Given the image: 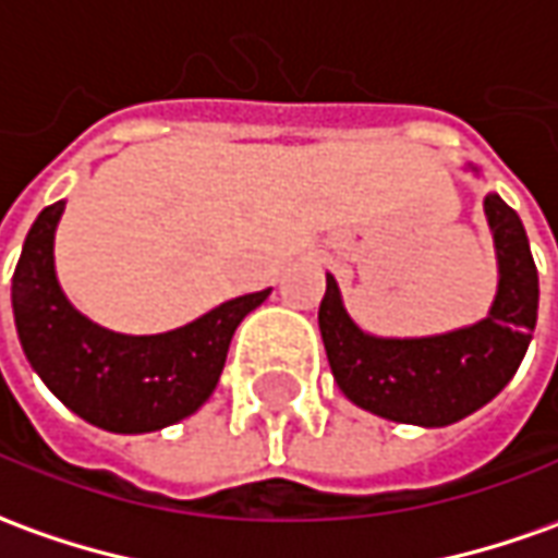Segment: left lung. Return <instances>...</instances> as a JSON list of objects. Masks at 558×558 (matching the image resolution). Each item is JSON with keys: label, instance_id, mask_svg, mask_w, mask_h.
I'll use <instances>...</instances> for the list:
<instances>
[{"label": "left lung", "instance_id": "1", "mask_svg": "<svg viewBox=\"0 0 558 558\" xmlns=\"http://www.w3.org/2000/svg\"><path fill=\"white\" fill-rule=\"evenodd\" d=\"M471 172H480L468 163ZM498 291L489 316L434 337H374L345 313L337 279L318 306L330 374L349 401L374 416L444 428L471 416L513 379L537 322V267L520 215L498 194L483 199Z\"/></svg>", "mask_w": 558, "mask_h": 558}]
</instances>
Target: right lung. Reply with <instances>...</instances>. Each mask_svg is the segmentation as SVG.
<instances>
[{"mask_svg": "<svg viewBox=\"0 0 558 558\" xmlns=\"http://www.w3.org/2000/svg\"><path fill=\"white\" fill-rule=\"evenodd\" d=\"M66 199L41 209L11 279L23 355L69 410L114 434L160 432L197 413L218 386L233 330L270 298L242 294L167 333H118L69 303L53 270V233Z\"/></svg>", "mask_w": 558, "mask_h": 558, "instance_id": "add662e5", "label": "right lung"}]
</instances>
